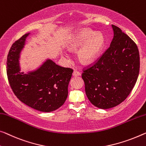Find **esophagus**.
Listing matches in <instances>:
<instances>
[{
	"mask_svg": "<svg viewBox=\"0 0 146 146\" xmlns=\"http://www.w3.org/2000/svg\"><path fill=\"white\" fill-rule=\"evenodd\" d=\"M81 73L79 71H78L77 70H74L73 72V76H80Z\"/></svg>",
	"mask_w": 146,
	"mask_h": 146,
	"instance_id": "obj_1",
	"label": "esophagus"
}]
</instances>
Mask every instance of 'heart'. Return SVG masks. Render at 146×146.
I'll list each match as a JSON object with an SVG mask.
<instances>
[{"label":"heart","instance_id":"1","mask_svg":"<svg viewBox=\"0 0 146 146\" xmlns=\"http://www.w3.org/2000/svg\"><path fill=\"white\" fill-rule=\"evenodd\" d=\"M104 46L105 40L101 34H96L89 29H83L72 36L67 42L66 48L74 51L82 46L78 51V59L81 63L88 64L98 57Z\"/></svg>","mask_w":146,"mask_h":146}]
</instances>
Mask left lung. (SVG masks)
Listing matches in <instances>:
<instances>
[{"mask_svg": "<svg viewBox=\"0 0 146 146\" xmlns=\"http://www.w3.org/2000/svg\"><path fill=\"white\" fill-rule=\"evenodd\" d=\"M110 46L94 62L83 69L82 79L89 101L108 109L126 99L137 81L140 71L138 47L118 27L111 25Z\"/></svg>", "mask_w": 146, "mask_h": 146, "instance_id": "left-lung-1", "label": "left lung"}]
</instances>
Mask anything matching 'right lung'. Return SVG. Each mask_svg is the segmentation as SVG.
Segmentation results:
<instances>
[{
	"instance_id": "1",
	"label": "right lung",
	"mask_w": 146,
	"mask_h": 146,
	"mask_svg": "<svg viewBox=\"0 0 146 146\" xmlns=\"http://www.w3.org/2000/svg\"><path fill=\"white\" fill-rule=\"evenodd\" d=\"M29 35L16 40L9 51L6 61L8 82L17 98L28 106L40 111H54L65 102L73 69L47 60L36 70L20 72L19 53Z\"/></svg>"
}]
</instances>
